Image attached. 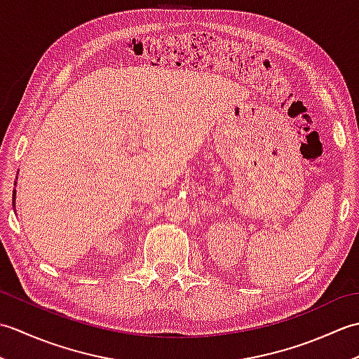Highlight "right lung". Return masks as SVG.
<instances>
[{"label": "right lung", "instance_id": "1", "mask_svg": "<svg viewBox=\"0 0 359 359\" xmlns=\"http://www.w3.org/2000/svg\"><path fill=\"white\" fill-rule=\"evenodd\" d=\"M15 185H17V182H15ZM15 194H17V191H15V189H13V201H12V203H13V207H15Z\"/></svg>", "mask_w": 359, "mask_h": 359}]
</instances>
